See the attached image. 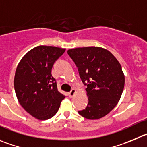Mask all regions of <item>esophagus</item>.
<instances>
[{"mask_svg":"<svg viewBox=\"0 0 147 147\" xmlns=\"http://www.w3.org/2000/svg\"><path fill=\"white\" fill-rule=\"evenodd\" d=\"M76 93V90L75 89H71V92H69V93H68V94H69V97H74V96L75 95V94Z\"/></svg>","mask_w":147,"mask_h":147,"instance_id":"1","label":"esophagus"}]
</instances>
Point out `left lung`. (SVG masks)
Returning <instances> with one entry per match:
<instances>
[{"instance_id": "8db88e82", "label": "left lung", "mask_w": 147, "mask_h": 147, "mask_svg": "<svg viewBox=\"0 0 147 147\" xmlns=\"http://www.w3.org/2000/svg\"><path fill=\"white\" fill-rule=\"evenodd\" d=\"M68 54L87 86L88 105L79 115L89 120L105 116L118 104L123 91L125 76L120 63L109 50L100 47L69 49Z\"/></svg>"}]
</instances>
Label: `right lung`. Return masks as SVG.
Here are the masks:
<instances>
[{
  "mask_svg": "<svg viewBox=\"0 0 147 147\" xmlns=\"http://www.w3.org/2000/svg\"><path fill=\"white\" fill-rule=\"evenodd\" d=\"M65 48L40 45L26 53L16 68L14 89L22 107L34 118L45 121L54 116L65 96L58 92L52 76L54 63Z\"/></svg>",
  "mask_w": 147,
  "mask_h": 147,
  "instance_id": "1",
  "label": "right lung"
}]
</instances>
